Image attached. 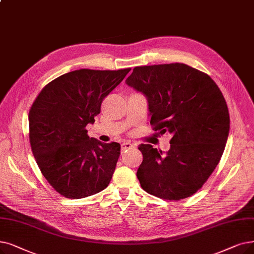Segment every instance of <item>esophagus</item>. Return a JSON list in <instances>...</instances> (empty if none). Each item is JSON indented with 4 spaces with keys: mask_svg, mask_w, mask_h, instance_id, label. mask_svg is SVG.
<instances>
[{
    "mask_svg": "<svg viewBox=\"0 0 254 254\" xmlns=\"http://www.w3.org/2000/svg\"><path fill=\"white\" fill-rule=\"evenodd\" d=\"M135 146L131 144L130 142H124L123 144H121V150H127V149H131L134 148Z\"/></svg>",
    "mask_w": 254,
    "mask_h": 254,
    "instance_id": "1",
    "label": "esophagus"
}]
</instances>
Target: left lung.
<instances>
[{
  "mask_svg": "<svg viewBox=\"0 0 254 254\" xmlns=\"http://www.w3.org/2000/svg\"><path fill=\"white\" fill-rule=\"evenodd\" d=\"M127 84L145 94L152 129L172 135L166 152L140 144L142 189L166 200L199 190L225 148L229 113L211 76L184 63L137 66Z\"/></svg>",
  "mask_w": 254,
  "mask_h": 254,
  "instance_id": "1",
  "label": "left lung"
}]
</instances>
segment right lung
I'll return each instance as SVG.
<instances>
[{
	"instance_id": "add662e5",
	"label": "right lung",
	"mask_w": 254,
	"mask_h": 254,
	"mask_svg": "<svg viewBox=\"0 0 254 254\" xmlns=\"http://www.w3.org/2000/svg\"><path fill=\"white\" fill-rule=\"evenodd\" d=\"M130 68L78 69L42 88L29 112V139L36 163L60 195L80 199L106 189L120 154L117 142L103 143L86 126L101 113L104 98Z\"/></svg>"
}]
</instances>
